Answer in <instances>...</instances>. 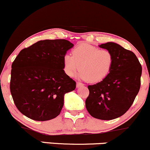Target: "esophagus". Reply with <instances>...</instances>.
Here are the masks:
<instances>
[{
	"label": "esophagus",
	"instance_id": "esophagus-1",
	"mask_svg": "<svg viewBox=\"0 0 150 150\" xmlns=\"http://www.w3.org/2000/svg\"><path fill=\"white\" fill-rule=\"evenodd\" d=\"M83 85V84L80 83V82H76V87H77V88H79V87H80V86H82Z\"/></svg>",
	"mask_w": 150,
	"mask_h": 150
}]
</instances>
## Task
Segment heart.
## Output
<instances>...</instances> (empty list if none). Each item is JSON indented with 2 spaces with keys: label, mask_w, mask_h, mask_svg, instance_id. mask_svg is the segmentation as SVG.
Here are the masks:
<instances>
[{
  "label": "heart",
  "mask_w": 150,
  "mask_h": 150,
  "mask_svg": "<svg viewBox=\"0 0 150 150\" xmlns=\"http://www.w3.org/2000/svg\"><path fill=\"white\" fill-rule=\"evenodd\" d=\"M71 55L63 57L64 70L71 77L79 69V77L90 83L101 81L108 75L114 62L113 54L108 49H100L88 44H81L74 47Z\"/></svg>",
  "instance_id": "b5f03b06"
}]
</instances>
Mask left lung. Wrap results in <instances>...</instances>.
Returning <instances> with one entry per match:
<instances>
[{"label":"left lung","instance_id":"obj_1","mask_svg":"<svg viewBox=\"0 0 150 150\" xmlns=\"http://www.w3.org/2000/svg\"><path fill=\"white\" fill-rule=\"evenodd\" d=\"M113 54L108 75L100 82L88 86L86 107L92 117L112 120L125 113L133 103L141 84L142 66L136 55L114 42L100 45Z\"/></svg>","mask_w":150,"mask_h":150}]
</instances>
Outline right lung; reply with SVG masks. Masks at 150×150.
I'll list each match as a JSON object with an SVG mask.
<instances>
[{"mask_svg":"<svg viewBox=\"0 0 150 150\" xmlns=\"http://www.w3.org/2000/svg\"><path fill=\"white\" fill-rule=\"evenodd\" d=\"M73 46L63 39L45 40L20 52L12 64L10 89L21 113L37 121L59 115L65 93L76 88L63 65L64 56Z\"/></svg>","mask_w":150,"mask_h":150,"instance_id":"obj_1","label":"right lung"}]
</instances>
